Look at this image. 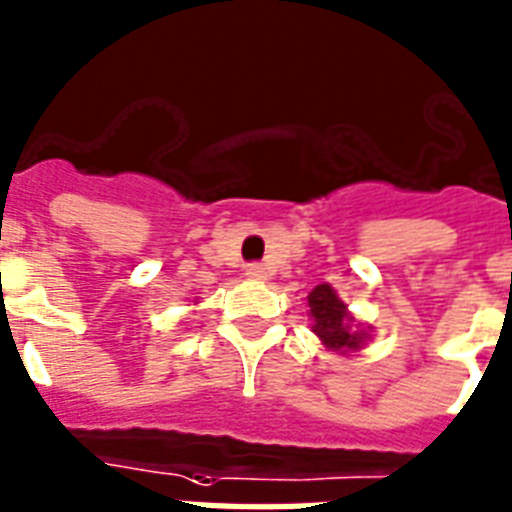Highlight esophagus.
Segmentation results:
<instances>
[{"instance_id": "1", "label": "esophagus", "mask_w": 512, "mask_h": 512, "mask_svg": "<svg viewBox=\"0 0 512 512\" xmlns=\"http://www.w3.org/2000/svg\"><path fill=\"white\" fill-rule=\"evenodd\" d=\"M265 273H268V271H265V268L260 263H249L247 265V276H249V279H265Z\"/></svg>"}]
</instances>
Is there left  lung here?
Here are the masks:
<instances>
[{
	"label": "left lung",
	"mask_w": 512,
	"mask_h": 512,
	"mask_svg": "<svg viewBox=\"0 0 512 512\" xmlns=\"http://www.w3.org/2000/svg\"><path fill=\"white\" fill-rule=\"evenodd\" d=\"M308 308L314 317V333L322 338L325 346H330L333 351L360 349L365 333L351 325L354 319L346 314V306L338 300L330 284H319L308 292Z\"/></svg>",
	"instance_id": "left-lung-1"
}]
</instances>
